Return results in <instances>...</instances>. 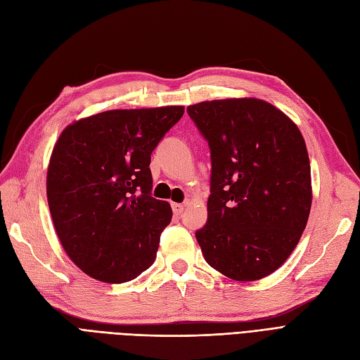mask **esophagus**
I'll list each match as a JSON object with an SVG mask.
<instances>
[{
	"label": "esophagus",
	"instance_id": "1",
	"mask_svg": "<svg viewBox=\"0 0 360 360\" xmlns=\"http://www.w3.org/2000/svg\"><path fill=\"white\" fill-rule=\"evenodd\" d=\"M171 205H172V212H174V214H176V216H180V214L183 213V210H184V204L172 202Z\"/></svg>",
	"mask_w": 360,
	"mask_h": 360
}]
</instances>
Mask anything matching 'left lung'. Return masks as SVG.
<instances>
[{"label":"left lung","mask_w":360,"mask_h":360,"mask_svg":"<svg viewBox=\"0 0 360 360\" xmlns=\"http://www.w3.org/2000/svg\"><path fill=\"white\" fill-rule=\"evenodd\" d=\"M212 158L207 224L195 233L207 263L234 281L274 274L297 246L311 202L299 127L261 99L188 106Z\"/></svg>","instance_id":"left-lung-1"}]
</instances>
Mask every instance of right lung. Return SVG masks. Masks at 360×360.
Instances as JSON below:
<instances>
[{
  "label": "right lung",
  "instance_id": "add662e5",
  "mask_svg": "<svg viewBox=\"0 0 360 360\" xmlns=\"http://www.w3.org/2000/svg\"><path fill=\"white\" fill-rule=\"evenodd\" d=\"M183 112V106L112 110L61 132L48 167V204L64 250L84 274L120 284L153 264L172 210L151 197L148 167Z\"/></svg>",
  "mask_w": 360,
  "mask_h": 360
}]
</instances>
